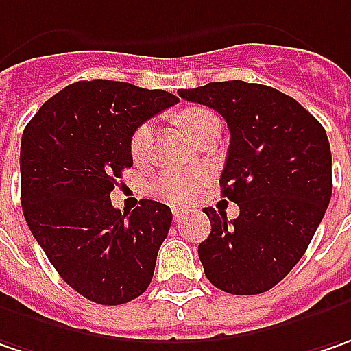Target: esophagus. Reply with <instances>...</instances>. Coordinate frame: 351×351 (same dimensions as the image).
Here are the masks:
<instances>
[{"mask_svg": "<svg viewBox=\"0 0 351 351\" xmlns=\"http://www.w3.org/2000/svg\"><path fill=\"white\" fill-rule=\"evenodd\" d=\"M182 216H184V210L182 208H173V218H175V221L180 220Z\"/></svg>", "mask_w": 351, "mask_h": 351, "instance_id": "1", "label": "esophagus"}]
</instances>
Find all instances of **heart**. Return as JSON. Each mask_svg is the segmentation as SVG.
<instances>
[{"label":"heart","instance_id":"obj_1","mask_svg":"<svg viewBox=\"0 0 351 351\" xmlns=\"http://www.w3.org/2000/svg\"><path fill=\"white\" fill-rule=\"evenodd\" d=\"M210 117H216L210 110L192 108V110H184L180 114V123L192 137V133L202 123H206ZM151 141H153V125L151 123H143L133 131L130 143L133 159H143L149 153ZM202 182H204V175L198 171L169 169V171L159 173L149 182V191L153 196H157L160 200H167V202H184V200H191L192 196L200 191Z\"/></svg>","mask_w":351,"mask_h":351}]
</instances>
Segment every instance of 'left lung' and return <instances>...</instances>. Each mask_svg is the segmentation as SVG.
I'll use <instances>...</instances> for the list:
<instances>
[{
    "label": "left lung",
    "mask_w": 351,
    "mask_h": 351,
    "mask_svg": "<svg viewBox=\"0 0 351 351\" xmlns=\"http://www.w3.org/2000/svg\"><path fill=\"white\" fill-rule=\"evenodd\" d=\"M180 98L216 110L230 128L221 194L239 206L204 208L212 232L198 245L208 281L230 295H259L304 255L332 196L326 131L297 99L263 84L210 82Z\"/></svg>",
    "instance_id": "1"
}]
</instances>
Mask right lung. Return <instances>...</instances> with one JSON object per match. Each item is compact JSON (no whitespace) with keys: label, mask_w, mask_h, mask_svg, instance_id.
Masks as SVG:
<instances>
[{"label":"right lung","mask_w":351,"mask_h":351,"mask_svg":"<svg viewBox=\"0 0 351 351\" xmlns=\"http://www.w3.org/2000/svg\"><path fill=\"white\" fill-rule=\"evenodd\" d=\"M176 101L165 90L82 80L47 99L25 128L27 226L58 275L92 302H130L153 279L173 212L141 200L128 214L112 206L110 192L133 165V131Z\"/></svg>","instance_id":"right-lung-1"}]
</instances>
